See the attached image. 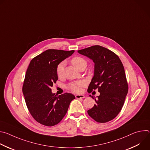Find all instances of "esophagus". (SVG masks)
Listing matches in <instances>:
<instances>
[{
  "mask_svg": "<svg viewBox=\"0 0 150 150\" xmlns=\"http://www.w3.org/2000/svg\"><path fill=\"white\" fill-rule=\"evenodd\" d=\"M76 98H83L85 97V96L83 94H76L75 96Z\"/></svg>",
  "mask_w": 150,
  "mask_h": 150,
  "instance_id": "34e87169",
  "label": "esophagus"
}]
</instances>
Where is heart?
Here are the masks:
<instances>
[{
  "label": "heart",
  "mask_w": 150,
  "mask_h": 150,
  "mask_svg": "<svg viewBox=\"0 0 150 150\" xmlns=\"http://www.w3.org/2000/svg\"><path fill=\"white\" fill-rule=\"evenodd\" d=\"M71 62L72 64V65L76 69L78 68L80 66L82 65H87L86 60L79 56H76L73 57L71 60ZM63 72H64V63L62 62L59 64L56 69V72L58 77L59 78L62 77L63 75ZM83 86V83L82 82H73L70 83L68 85V88L73 92L79 93L81 91V88Z\"/></svg>",
  "instance_id": "1"
}]
</instances>
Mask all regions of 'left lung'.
Wrapping results in <instances>:
<instances>
[{
	"label": "left lung",
	"mask_w": 150,
	"mask_h": 150,
	"mask_svg": "<svg viewBox=\"0 0 150 150\" xmlns=\"http://www.w3.org/2000/svg\"><path fill=\"white\" fill-rule=\"evenodd\" d=\"M78 52L94 63V76L87 91L91 93L98 88L100 93L99 96L91 97L96 103L87 111L88 114L97 122H109L120 112L128 91L123 64L115 53L100 46H93Z\"/></svg>",
	"instance_id": "obj_1"
}]
</instances>
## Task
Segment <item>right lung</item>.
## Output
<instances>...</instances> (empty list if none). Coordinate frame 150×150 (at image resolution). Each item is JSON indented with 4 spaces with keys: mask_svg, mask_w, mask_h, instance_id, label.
Returning <instances> with one entry per match:
<instances>
[{
    "mask_svg": "<svg viewBox=\"0 0 150 150\" xmlns=\"http://www.w3.org/2000/svg\"><path fill=\"white\" fill-rule=\"evenodd\" d=\"M74 52L49 49L30 62L23 92L30 113L42 125L52 126L59 123L67 113L71 101L75 98L71 93L57 96L50 88L58 79L57 67Z\"/></svg>",
    "mask_w": 150,
    "mask_h": 150,
    "instance_id": "add662e5",
    "label": "right lung"
}]
</instances>
